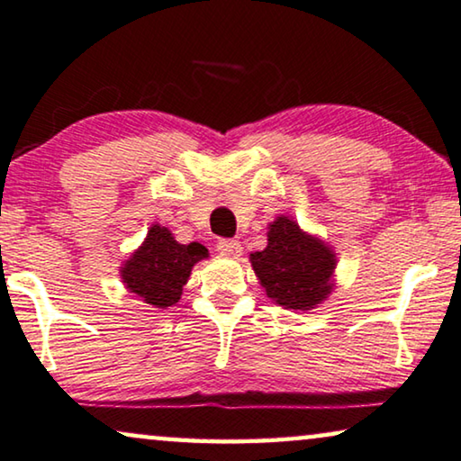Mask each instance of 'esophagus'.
Here are the masks:
<instances>
[{
  "instance_id": "obj_1",
  "label": "esophagus",
  "mask_w": 461,
  "mask_h": 461,
  "mask_svg": "<svg viewBox=\"0 0 461 461\" xmlns=\"http://www.w3.org/2000/svg\"><path fill=\"white\" fill-rule=\"evenodd\" d=\"M216 249L220 253H224V256L237 258V256H241L243 247H241V243L237 241V239H220V241L216 243Z\"/></svg>"
}]
</instances>
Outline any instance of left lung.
Returning <instances> with one entry per match:
<instances>
[{
    "mask_svg": "<svg viewBox=\"0 0 461 461\" xmlns=\"http://www.w3.org/2000/svg\"><path fill=\"white\" fill-rule=\"evenodd\" d=\"M335 256L322 241L280 216L270 224L268 245L251 253V266L272 302L285 310H312L329 295Z\"/></svg>",
    "mask_w": 461,
    "mask_h": 461,
    "instance_id": "1",
    "label": "left lung"
}]
</instances>
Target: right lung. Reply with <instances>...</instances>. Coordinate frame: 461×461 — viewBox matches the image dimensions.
<instances>
[{
	"label": "right lung",
	"mask_w": 461,
	"mask_h": 461,
	"mask_svg": "<svg viewBox=\"0 0 461 461\" xmlns=\"http://www.w3.org/2000/svg\"><path fill=\"white\" fill-rule=\"evenodd\" d=\"M208 258L199 243L181 245L164 226H151L145 243L132 253L122 268L126 289L143 297L153 308H170L181 299L191 268Z\"/></svg>",
	"instance_id": "right-lung-1"
}]
</instances>
